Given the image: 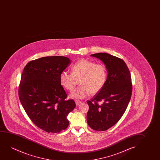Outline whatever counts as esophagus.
Returning a JSON list of instances; mask_svg holds the SVG:
<instances>
[{
    "mask_svg": "<svg viewBox=\"0 0 160 160\" xmlns=\"http://www.w3.org/2000/svg\"><path fill=\"white\" fill-rule=\"evenodd\" d=\"M81 103V101H78V100H77V101H75V104H77V105H79L80 103Z\"/></svg>",
    "mask_w": 160,
    "mask_h": 160,
    "instance_id": "1",
    "label": "esophagus"
}]
</instances>
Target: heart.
<instances>
[{"label": "heart", "instance_id": "b5f03b06", "mask_svg": "<svg viewBox=\"0 0 160 160\" xmlns=\"http://www.w3.org/2000/svg\"><path fill=\"white\" fill-rule=\"evenodd\" d=\"M72 72L63 71L59 75L60 83L66 90L72 91L80 79L81 85L71 93L72 98L82 99L90 93L96 94L105 85L108 78L107 68L104 64L96 63L87 59H81L72 67Z\"/></svg>", "mask_w": 160, "mask_h": 160}]
</instances>
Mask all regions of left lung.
I'll use <instances>...</instances> for the list:
<instances>
[{"label": "left lung", "mask_w": 160, "mask_h": 160, "mask_svg": "<svg viewBox=\"0 0 160 160\" xmlns=\"http://www.w3.org/2000/svg\"><path fill=\"white\" fill-rule=\"evenodd\" d=\"M91 56L103 61L108 74L103 88L87 101V121L92 129L104 131L115 125L127 109L132 92L131 76L126 64L120 58L107 53Z\"/></svg>", "instance_id": "1"}]
</instances>
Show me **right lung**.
I'll use <instances>...</instances> for the list:
<instances>
[{"instance_id":"1","label":"right lung","mask_w":160,"mask_h":160,"mask_svg":"<svg viewBox=\"0 0 160 160\" xmlns=\"http://www.w3.org/2000/svg\"><path fill=\"white\" fill-rule=\"evenodd\" d=\"M70 64L64 56H48L28 62L22 72L18 97L25 112L37 127L59 133L69 125L68 114L75 107L59 82V75Z\"/></svg>"}]
</instances>
